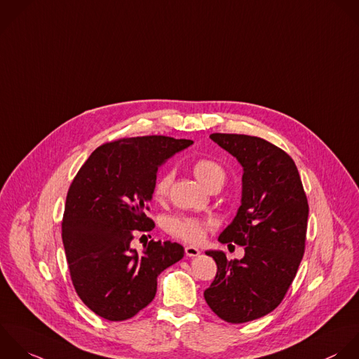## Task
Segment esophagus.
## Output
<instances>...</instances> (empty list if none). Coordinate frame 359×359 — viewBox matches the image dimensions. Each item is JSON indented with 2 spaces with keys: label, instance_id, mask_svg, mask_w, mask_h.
Here are the masks:
<instances>
[{
  "label": "esophagus",
  "instance_id": "obj_1",
  "mask_svg": "<svg viewBox=\"0 0 359 359\" xmlns=\"http://www.w3.org/2000/svg\"><path fill=\"white\" fill-rule=\"evenodd\" d=\"M184 253H186V256H189V257H196V256L200 255V250H198L197 248H194V246H186V248H184Z\"/></svg>",
  "mask_w": 359,
  "mask_h": 359
}]
</instances>
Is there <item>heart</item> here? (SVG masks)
<instances>
[{"mask_svg": "<svg viewBox=\"0 0 359 359\" xmlns=\"http://www.w3.org/2000/svg\"><path fill=\"white\" fill-rule=\"evenodd\" d=\"M191 169H193L194 176L208 190H211L214 187H221L226 177V173H225V169L222 168V165H219L218 162L208 159V158H200V159L194 161ZM170 183H172L170 172H163L162 175H159L156 177V180L154 183V190H152L155 200L161 201L168 196ZM205 229H207V225L203 221H200L197 218H191V217L179 215V217H170L166 221V231L170 235H173L175 238H179L189 243L201 242L204 238Z\"/></svg>", "mask_w": 359, "mask_h": 359, "instance_id": "b5f03b06", "label": "heart"}]
</instances>
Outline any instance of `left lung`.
I'll list each match as a JSON object with an SVG mask.
<instances>
[{"instance_id": "left-lung-1", "label": "left lung", "mask_w": 359, "mask_h": 359, "mask_svg": "<svg viewBox=\"0 0 359 359\" xmlns=\"http://www.w3.org/2000/svg\"><path fill=\"white\" fill-rule=\"evenodd\" d=\"M210 138L243 168L242 204L218 241L245 246V256L228 260L221 250L207 252L218 271L204 298L222 320L246 323L273 312L291 287L305 253L309 205L285 151L245 134Z\"/></svg>"}]
</instances>
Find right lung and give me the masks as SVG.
<instances>
[{
  "instance_id": "obj_1",
  "label": "right lung",
  "mask_w": 359,
  "mask_h": 359,
  "mask_svg": "<svg viewBox=\"0 0 359 359\" xmlns=\"http://www.w3.org/2000/svg\"><path fill=\"white\" fill-rule=\"evenodd\" d=\"M191 144L165 135L106 142L74 177L61 236L74 288L97 316L110 322L135 316L155 298L158 276L183 257V246L170 241H151L142 253L131 241L155 226L145 212L158 168Z\"/></svg>"
}]
</instances>
